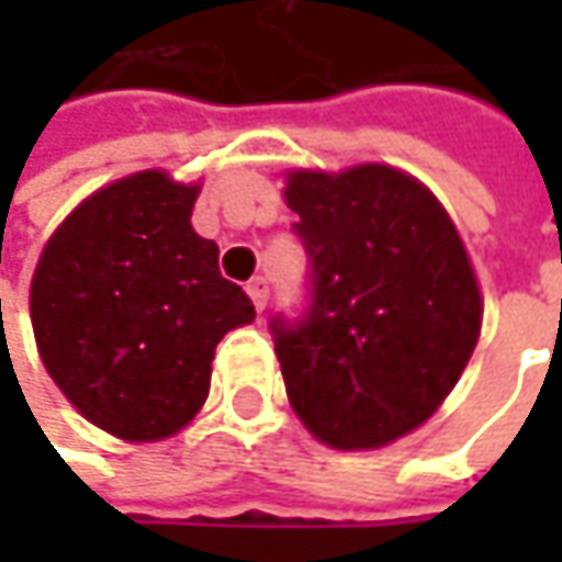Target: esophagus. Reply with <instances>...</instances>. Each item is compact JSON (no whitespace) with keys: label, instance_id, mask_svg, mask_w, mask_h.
<instances>
[{"label":"esophagus","instance_id":"1","mask_svg":"<svg viewBox=\"0 0 562 562\" xmlns=\"http://www.w3.org/2000/svg\"><path fill=\"white\" fill-rule=\"evenodd\" d=\"M247 293H249V300H252V306L262 313L266 306H269V284H266V278H252L247 284Z\"/></svg>","mask_w":562,"mask_h":562}]
</instances>
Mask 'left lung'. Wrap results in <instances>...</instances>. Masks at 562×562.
Instances as JSON below:
<instances>
[{
	"label": "left lung",
	"mask_w": 562,
	"mask_h": 562,
	"mask_svg": "<svg viewBox=\"0 0 562 562\" xmlns=\"http://www.w3.org/2000/svg\"><path fill=\"white\" fill-rule=\"evenodd\" d=\"M306 296L269 322L293 413L331 447H381L450 394L475 350L482 296L441 203L409 175L293 171Z\"/></svg>",
	"instance_id": "left-lung-1"
}]
</instances>
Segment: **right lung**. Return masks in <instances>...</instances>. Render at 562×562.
I'll return each instance as SVG.
<instances>
[{
  "instance_id": "add662e5",
  "label": "right lung",
  "mask_w": 562,
  "mask_h": 562,
  "mask_svg": "<svg viewBox=\"0 0 562 562\" xmlns=\"http://www.w3.org/2000/svg\"><path fill=\"white\" fill-rule=\"evenodd\" d=\"M196 187L140 171L102 187L46 244L31 318L46 372L124 441L175 435L203 406L218 340L256 318L190 227Z\"/></svg>"
}]
</instances>
